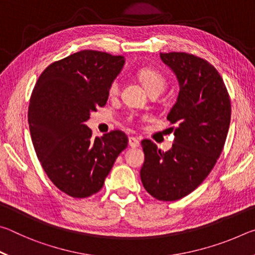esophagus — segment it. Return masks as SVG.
Masks as SVG:
<instances>
[{
	"mask_svg": "<svg viewBox=\"0 0 255 255\" xmlns=\"http://www.w3.org/2000/svg\"><path fill=\"white\" fill-rule=\"evenodd\" d=\"M128 143H129V146H130V147H133V148H136V147H138V146L140 145L139 139H138L137 137H132V136L129 137Z\"/></svg>",
	"mask_w": 255,
	"mask_h": 255,
	"instance_id": "1",
	"label": "esophagus"
}]
</instances>
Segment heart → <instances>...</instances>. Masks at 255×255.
I'll list each match as a JSON object with an SVG mask.
<instances>
[{
	"label": "heart",
	"instance_id": "obj_1",
	"mask_svg": "<svg viewBox=\"0 0 255 255\" xmlns=\"http://www.w3.org/2000/svg\"><path fill=\"white\" fill-rule=\"evenodd\" d=\"M138 80L143 84L144 88L147 90L148 93L155 90H159L163 91L165 88V79L159 74L157 71L152 70V68H141V70L137 73ZM119 91V83L118 81H114L109 88V94L110 96H116Z\"/></svg>",
	"mask_w": 255,
	"mask_h": 255
}]
</instances>
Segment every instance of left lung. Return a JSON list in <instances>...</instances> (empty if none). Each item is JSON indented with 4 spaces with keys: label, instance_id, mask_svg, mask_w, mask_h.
<instances>
[{
    "label": "left lung",
    "instance_id": "8db88e82",
    "mask_svg": "<svg viewBox=\"0 0 255 255\" xmlns=\"http://www.w3.org/2000/svg\"><path fill=\"white\" fill-rule=\"evenodd\" d=\"M173 72L179 94L167 115L174 140L167 152L141 140L145 161L140 179L157 200L174 201L202 183L221 155L231 123V100L217 70L207 60L187 53L159 54Z\"/></svg>",
    "mask_w": 255,
    "mask_h": 255
}]
</instances>
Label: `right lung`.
I'll return each instance as SVG.
<instances>
[{"label":"right lung","instance_id":"right-lung-1","mask_svg":"<svg viewBox=\"0 0 255 255\" xmlns=\"http://www.w3.org/2000/svg\"><path fill=\"white\" fill-rule=\"evenodd\" d=\"M124 65V56L81 50L50 64L34 85L28 110L34 150L51 182L73 198L100 191L128 145L123 131L92 138L85 125Z\"/></svg>","mask_w":255,"mask_h":255}]
</instances>
